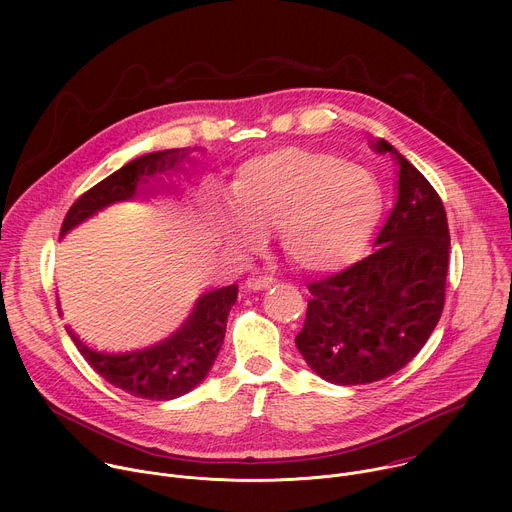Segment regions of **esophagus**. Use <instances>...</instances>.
<instances>
[{
  "instance_id": "obj_1",
  "label": "esophagus",
  "mask_w": 512,
  "mask_h": 512,
  "mask_svg": "<svg viewBox=\"0 0 512 512\" xmlns=\"http://www.w3.org/2000/svg\"><path fill=\"white\" fill-rule=\"evenodd\" d=\"M275 283V277H271V275H253V277H249L247 279V287L249 289H267V287H271Z\"/></svg>"
}]
</instances>
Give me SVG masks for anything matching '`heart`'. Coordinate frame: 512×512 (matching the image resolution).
<instances>
[{
	"instance_id": "heart-1",
	"label": "heart",
	"mask_w": 512,
	"mask_h": 512,
	"mask_svg": "<svg viewBox=\"0 0 512 512\" xmlns=\"http://www.w3.org/2000/svg\"><path fill=\"white\" fill-rule=\"evenodd\" d=\"M229 206L216 233L237 251H255L277 227L285 255L306 271H330L352 259L381 214L377 178L322 150L285 145L247 158L235 170Z\"/></svg>"
}]
</instances>
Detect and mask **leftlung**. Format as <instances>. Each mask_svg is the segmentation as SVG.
<instances>
[{
	"mask_svg": "<svg viewBox=\"0 0 512 512\" xmlns=\"http://www.w3.org/2000/svg\"><path fill=\"white\" fill-rule=\"evenodd\" d=\"M399 166L397 202L375 251L348 269L308 285L306 322L296 336L310 369L334 385L375 383L401 371L442 318L450 261L446 208L391 143Z\"/></svg>",
	"mask_w": 512,
	"mask_h": 512,
	"instance_id": "1",
	"label": "left lung"
}]
</instances>
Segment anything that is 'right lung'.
<instances>
[{
    "instance_id": "obj_1",
    "label": "right lung",
    "mask_w": 512,
    "mask_h": 512,
    "mask_svg": "<svg viewBox=\"0 0 512 512\" xmlns=\"http://www.w3.org/2000/svg\"><path fill=\"white\" fill-rule=\"evenodd\" d=\"M186 156L188 148L164 150L125 164L75 200L64 216L60 237L105 206L135 198L141 182L148 184L156 174L178 170ZM237 294V283L208 291L200 296L188 320L170 338L141 350L101 352L85 344L70 326H66V332L95 373L113 387L137 399L170 401L192 391L208 375L223 346L227 316L237 302Z\"/></svg>"
}]
</instances>
